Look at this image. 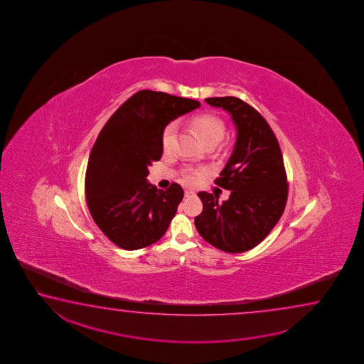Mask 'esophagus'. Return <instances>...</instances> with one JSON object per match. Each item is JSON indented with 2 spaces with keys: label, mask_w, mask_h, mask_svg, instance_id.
<instances>
[{
  "label": "esophagus",
  "mask_w": 364,
  "mask_h": 364,
  "mask_svg": "<svg viewBox=\"0 0 364 364\" xmlns=\"http://www.w3.org/2000/svg\"><path fill=\"white\" fill-rule=\"evenodd\" d=\"M195 195V191H192V190H186L185 196L186 198H190V196H193Z\"/></svg>",
  "instance_id": "34e87169"
}]
</instances>
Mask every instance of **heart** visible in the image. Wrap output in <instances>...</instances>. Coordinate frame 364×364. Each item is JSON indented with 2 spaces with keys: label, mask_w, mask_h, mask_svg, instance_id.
<instances>
[{
  "label": "heart",
  "mask_w": 364,
  "mask_h": 364,
  "mask_svg": "<svg viewBox=\"0 0 364 364\" xmlns=\"http://www.w3.org/2000/svg\"><path fill=\"white\" fill-rule=\"evenodd\" d=\"M191 124L193 129L196 131L200 140L208 145V144H218L223 139V136L225 134V124L223 122L222 118L216 116L214 113H198L196 116H193L191 119ZM177 124L174 122L166 124L163 134H161V146L164 150H169L172 146L173 139L176 134ZM201 173L193 169L186 171L183 174L187 183H196L200 179Z\"/></svg>",
  "instance_id": "obj_1"
}]
</instances>
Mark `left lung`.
<instances>
[{
	"instance_id": "left-lung-1",
	"label": "left lung",
	"mask_w": 364,
	"mask_h": 364,
	"mask_svg": "<svg viewBox=\"0 0 364 364\" xmlns=\"http://www.w3.org/2000/svg\"><path fill=\"white\" fill-rule=\"evenodd\" d=\"M232 116L237 129L233 153L215 185L229 190L227 201L198 192L203 213L195 225L203 240L224 252H246L265 240L283 215L288 182L283 154L265 118L235 97L205 99Z\"/></svg>"
}]
</instances>
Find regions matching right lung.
<instances>
[{"instance_id": "1", "label": "right lung", "mask_w": 364, "mask_h": 364, "mask_svg": "<svg viewBox=\"0 0 364 364\" xmlns=\"http://www.w3.org/2000/svg\"><path fill=\"white\" fill-rule=\"evenodd\" d=\"M200 107L198 100L140 90L112 114L87 161L85 195L99 229L114 245L134 251L161 240L183 190L150 185L149 166L163 154L161 134L173 119Z\"/></svg>"}]
</instances>
